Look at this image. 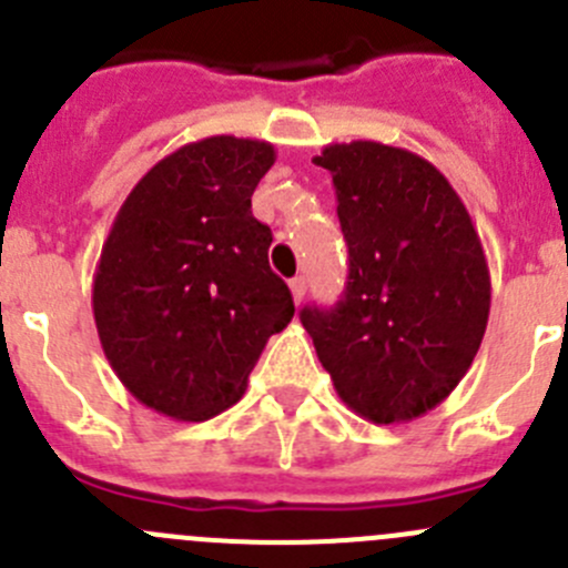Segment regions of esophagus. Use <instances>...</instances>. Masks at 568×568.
<instances>
[{
  "mask_svg": "<svg viewBox=\"0 0 568 568\" xmlns=\"http://www.w3.org/2000/svg\"><path fill=\"white\" fill-rule=\"evenodd\" d=\"M288 285H291V296H294V302H296V305H300L302 296H305V291H307L305 277H294Z\"/></svg>",
  "mask_w": 568,
  "mask_h": 568,
  "instance_id": "esophagus-1",
  "label": "esophagus"
}]
</instances>
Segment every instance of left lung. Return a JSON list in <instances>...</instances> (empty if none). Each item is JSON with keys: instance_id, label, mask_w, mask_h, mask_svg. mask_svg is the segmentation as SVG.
<instances>
[{"instance_id": "8db88e82", "label": "left lung", "mask_w": 568, "mask_h": 568, "mask_svg": "<svg viewBox=\"0 0 568 568\" xmlns=\"http://www.w3.org/2000/svg\"><path fill=\"white\" fill-rule=\"evenodd\" d=\"M349 246L344 300L302 307V327L341 399L374 424L442 405L483 344L491 274L480 235L430 161L379 141L327 144Z\"/></svg>"}]
</instances>
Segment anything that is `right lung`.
Wrapping results in <instances>:
<instances>
[{"label":"right lung","instance_id":"1","mask_svg":"<svg viewBox=\"0 0 568 568\" xmlns=\"http://www.w3.org/2000/svg\"><path fill=\"white\" fill-rule=\"evenodd\" d=\"M277 152L211 135L158 161L119 207L93 272V322L141 405L205 422L244 396L274 333L294 318L268 268L272 230L252 194Z\"/></svg>","mask_w":568,"mask_h":568}]
</instances>
